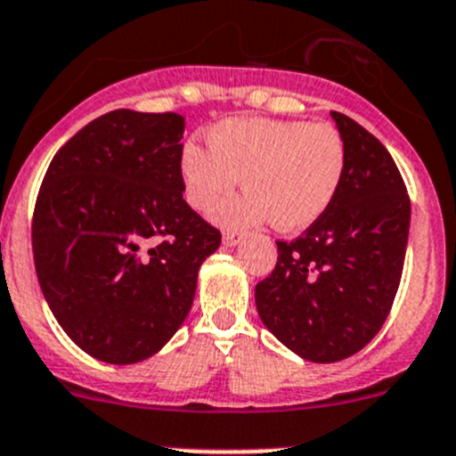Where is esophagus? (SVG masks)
<instances>
[{
	"label": "esophagus",
	"mask_w": 456,
	"mask_h": 456,
	"mask_svg": "<svg viewBox=\"0 0 456 456\" xmlns=\"http://www.w3.org/2000/svg\"><path fill=\"white\" fill-rule=\"evenodd\" d=\"M239 241H241V234L234 232V230H228V232H224V246H237Z\"/></svg>",
	"instance_id": "esophagus-1"
}]
</instances>
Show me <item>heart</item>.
<instances>
[{
	"mask_svg": "<svg viewBox=\"0 0 456 456\" xmlns=\"http://www.w3.org/2000/svg\"><path fill=\"white\" fill-rule=\"evenodd\" d=\"M208 148L186 143L179 157L183 192L210 213L237 188L246 192L217 210L228 226L270 219L281 232L313 226L332 206L346 175V142L332 124L230 117L208 130Z\"/></svg>",
	"mask_w": 456,
	"mask_h": 456,
	"instance_id": "1",
	"label": "heart"
}]
</instances>
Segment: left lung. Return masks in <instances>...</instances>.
Instances as JSON below:
<instances>
[{
  "mask_svg": "<svg viewBox=\"0 0 456 456\" xmlns=\"http://www.w3.org/2000/svg\"><path fill=\"white\" fill-rule=\"evenodd\" d=\"M346 142V175L330 208L304 234L277 241V265L256 283L264 326L299 357L332 363L381 330L399 290L410 197L386 146L332 110Z\"/></svg>",
  "mask_w": 456,
  "mask_h": 456,
  "instance_id": "8db88e82",
  "label": "left lung"
}]
</instances>
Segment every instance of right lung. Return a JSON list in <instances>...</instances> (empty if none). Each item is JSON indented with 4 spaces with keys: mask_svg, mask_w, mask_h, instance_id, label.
Masks as SVG:
<instances>
[{
    "mask_svg": "<svg viewBox=\"0 0 456 456\" xmlns=\"http://www.w3.org/2000/svg\"><path fill=\"white\" fill-rule=\"evenodd\" d=\"M177 112L112 110L57 151L33 213L39 286L90 357L137 363L191 313L222 232L183 200Z\"/></svg>",
    "mask_w": 456,
    "mask_h": 456,
    "instance_id": "obj_1",
    "label": "right lung"
}]
</instances>
